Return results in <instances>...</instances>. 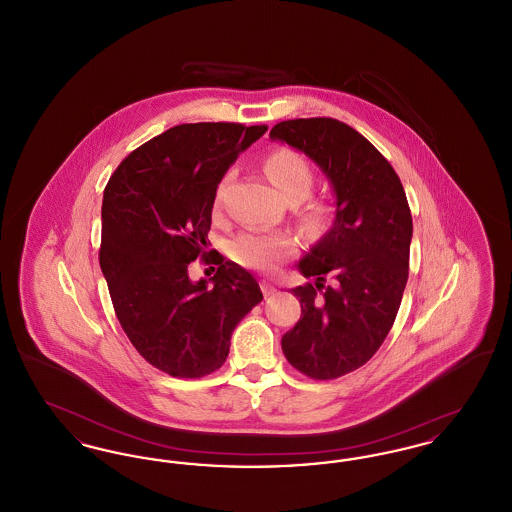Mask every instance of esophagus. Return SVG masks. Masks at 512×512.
Returning a JSON list of instances; mask_svg holds the SVG:
<instances>
[{"mask_svg":"<svg viewBox=\"0 0 512 512\" xmlns=\"http://www.w3.org/2000/svg\"><path fill=\"white\" fill-rule=\"evenodd\" d=\"M263 292H265V295H272V293L276 292V288L270 286L268 282H265V284H263Z\"/></svg>","mask_w":512,"mask_h":512,"instance_id":"obj_1","label":"esophagus"}]
</instances>
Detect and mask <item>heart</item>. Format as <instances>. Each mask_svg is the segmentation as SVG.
Segmentation results:
<instances>
[{"label": "heart", "mask_w": 512, "mask_h": 512, "mask_svg": "<svg viewBox=\"0 0 512 512\" xmlns=\"http://www.w3.org/2000/svg\"><path fill=\"white\" fill-rule=\"evenodd\" d=\"M265 172L274 188L286 201H301L313 188V169L307 159L290 147H278L268 153L265 159ZM228 176L222 180L213 199V209L219 211L222 190ZM326 215V205L322 201H311L305 209V219L318 222ZM297 249V242L290 234L284 232H244L230 244V255L236 263L259 270H272L284 259L292 257Z\"/></svg>", "instance_id": "obj_1"}]
</instances>
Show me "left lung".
I'll list each match as a JSON object with an SVG mask.
<instances>
[{
  "mask_svg": "<svg viewBox=\"0 0 512 512\" xmlns=\"http://www.w3.org/2000/svg\"><path fill=\"white\" fill-rule=\"evenodd\" d=\"M272 140L315 161L334 188L336 219L299 261L315 284L293 288L301 318L282 336L293 368L334 380L372 359L390 334L409 278L413 217L388 159L345 122H278Z\"/></svg>",
  "mask_w": 512,
  "mask_h": 512,
  "instance_id": "left-lung-1",
  "label": "left lung"
}]
</instances>
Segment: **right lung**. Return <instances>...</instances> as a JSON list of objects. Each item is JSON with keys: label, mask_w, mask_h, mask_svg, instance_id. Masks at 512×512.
Here are the masks:
<instances>
[{"label": "right lung", "mask_w": 512, "mask_h": 512, "mask_svg": "<svg viewBox=\"0 0 512 512\" xmlns=\"http://www.w3.org/2000/svg\"><path fill=\"white\" fill-rule=\"evenodd\" d=\"M268 126L178 124L134 149L103 192L99 267L124 334L149 365L201 378L224 365L238 322L263 299L257 280L207 251L222 176ZM197 256L221 265L192 283Z\"/></svg>", "instance_id": "obj_1"}]
</instances>
